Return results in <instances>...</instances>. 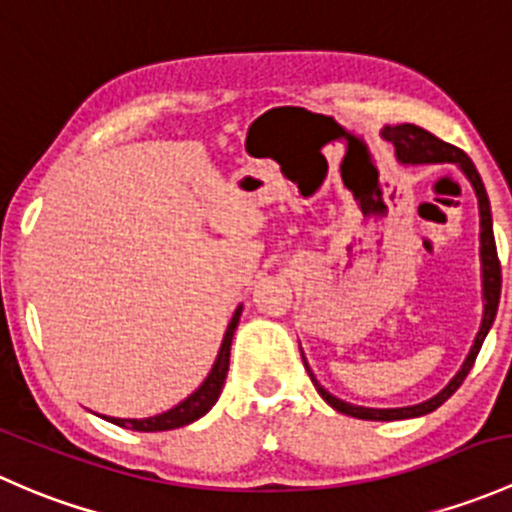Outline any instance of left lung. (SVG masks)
<instances>
[{
    "label": "left lung",
    "mask_w": 512,
    "mask_h": 512,
    "mask_svg": "<svg viewBox=\"0 0 512 512\" xmlns=\"http://www.w3.org/2000/svg\"><path fill=\"white\" fill-rule=\"evenodd\" d=\"M384 140H389L397 150L399 162L404 165H431V162H451L456 165L458 170L466 175L468 182H471L473 192L478 197V214H481V278H483V320H481V330H478L476 340H473L471 352L463 360L461 370L456 372V377L441 389L436 397L426 399V402L414 404V407H397V409H372V407H357V404L342 402V399L333 397L325 387H320L315 374L310 372L308 362H305V370H308L310 379H313L315 389H318L320 397L335 409V412L355 416V419H367V421H397V419H414V416H424L434 409H439L446 399L456 392L458 387L463 384L466 374L471 372L473 362H476L478 352H481L483 340H486L488 330H491L495 313H498V303H500V261H498V251H495V239H493V219H491V202H488L486 187H483L481 175H478L476 165L471 162V157L466 155L463 150H458L456 145H449V142L439 140L436 135H431L429 130L419 128V125H387L384 128ZM303 355V352H300ZM305 360V357H303Z\"/></svg>",
    "instance_id": "obj_1"
}]
</instances>
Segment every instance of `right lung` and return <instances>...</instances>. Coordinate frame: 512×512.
<instances>
[{
  "mask_svg": "<svg viewBox=\"0 0 512 512\" xmlns=\"http://www.w3.org/2000/svg\"><path fill=\"white\" fill-rule=\"evenodd\" d=\"M239 318H241V305L234 310V315H231V323L229 328H226L224 340H221L219 355L217 360H214L212 372L207 374V379H204V382L199 384V387L194 389L184 402H179L177 407L167 409V412L157 416H147V419H115V416H103V419H108L110 424H118L123 426V429H133V431H170V429H179V426L192 424V421H197L199 416L207 414L209 409L217 404L221 387H224L226 372H229L231 340H234V330L236 325H239Z\"/></svg>",
  "mask_w": 512,
  "mask_h": 512,
  "instance_id": "1",
  "label": "right lung"
}]
</instances>
